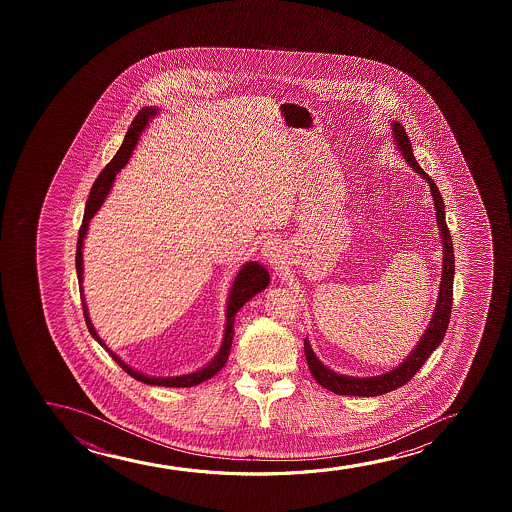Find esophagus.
Segmentation results:
<instances>
[{
    "mask_svg": "<svg viewBox=\"0 0 512 512\" xmlns=\"http://www.w3.org/2000/svg\"><path fill=\"white\" fill-rule=\"evenodd\" d=\"M280 245L276 243V241H266L264 245H262V257L264 259L269 260L271 264H278L280 262Z\"/></svg>",
    "mask_w": 512,
    "mask_h": 512,
    "instance_id": "esophagus-1",
    "label": "esophagus"
}]
</instances>
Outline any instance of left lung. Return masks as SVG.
Listing matches in <instances>:
<instances>
[{"instance_id":"obj_1","label":"left lung","mask_w":512,"mask_h":512,"mask_svg":"<svg viewBox=\"0 0 512 512\" xmlns=\"http://www.w3.org/2000/svg\"><path fill=\"white\" fill-rule=\"evenodd\" d=\"M392 134L399 152H402L407 164L418 175L423 176V180H427L432 197H434L435 218H437V225H439V231H441L442 241L441 288H439V297H437L432 320L428 323L427 330L416 344V348L411 351V355L399 367H395L392 371L381 374V376L353 378V376H343V374L330 371L329 367H325L316 358L315 351L311 350L308 339H304V353H306L309 371L313 374V378L316 379L318 385H322L323 388H327V390L337 393V395L376 397V395L393 392L400 386L406 385L407 381L413 378L416 372L420 371L423 364L427 362V358L434 353L435 348L442 343V339L446 336V330H448L449 318H451L453 280H455V252H453V241H451V234H449L448 225H446L444 201H442L441 192L437 189L434 180L421 169L420 164L414 159L411 140H409L402 124L393 122Z\"/></svg>"}]
</instances>
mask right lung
Here are the masks:
<instances>
[{
  "instance_id": "1",
  "label": "right lung",
  "mask_w": 512,
  "mask_h": 512,
  "mask_svg": "<svg viewBox=\"0 0 512 512\" xmlns=\"http://www.w3.org/2000/svg\"><path fill=\"white\" fill-rule=\"evenodd\" d=\"M157 112H159V108H152V106L141 108L140 113H138L136 119L133 120V124L127 129L126 138H124V143L120 145L119 152L115 154L112 161L106 164L105 169L99 173L96 182L92 185L91 194H89V199H87V204H85L82 227H80V232H78L75 264H77L80 297H82V308H84L87 329L91 332V336L112 355L113 360H115L131 378L138 379L141 383L157 386H173V388H189V386H196L206 381V379L213 378V376L224 367L227 358H229V353H231L232 337H234V316H236L239 309L243 308V304H246V302L252 299L253 295L259 294V292H262V290L269 285L271 278H269L266 267L260 266L259 262H246L245 266L239 269L238 276L234 278V283H232L229 299H227L224 341H222L220 350H218L217 355L211 360L210 364L203 367V369H199V371L183 374V376H171V378H154V376H147V374L134 371L133 367H129L124 360H120V358L106 346L105 341L98 336V332H96L94 325L91 323L89 311H87V304H85L84 288H82V280H84L82 246H84L87 229H89V222H91V218L98 213L101 204L105 203L106 196L110 194L113 182H115V178L119 175L120 169L124 168L127 162H129V157L133 155L134 147H136V143L140 140V134L143 133V129L147 127L148 120L154 119Z\"/></svg>"
}]
</instances>
